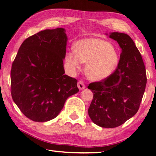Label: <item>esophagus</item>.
<instances>
[{
  "label": "esophagus",
  "mask_w": 156,
  "mask_h": 156,
  "mask_svg": "<svg viewBox=\"0 0 156 156\" xmlns=\"http://www.w3.org/2000/svg\"><path fill=\"white\" fill-rule=\"evenodd\" d=\"M78 87L79 88V90H83L85 87V86L83 83V81L82 80H80L78 82Z\"/></svg>",
  "instance_id": "1"
}]
</instances>
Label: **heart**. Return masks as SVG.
I'll use <instances>...</instances> for the list:
<instances>
[{"mask_svg": "<svg viewBox=\"0 0 156 156\" xmlns=\"http://www.w3.org/2000/svg\"><path fill=\"white\" fill-rule=\"evenodd\" d=\"M120 57L114 46L100 38H85L66 53L65 62L71 72L86 63L85 72L92 80L99 81L112 75L119 65Z\"/></svg>", "mask_w": 156, "mask_h": 156, "instance_id": "1", "label": "heart"}]
</instances>
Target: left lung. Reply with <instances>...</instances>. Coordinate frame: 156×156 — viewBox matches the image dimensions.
Masks as SVG:
<instances>
[{"mask_svg": "<svg viewBox=\"0 0 156 156\" xmlns=\"http://www.w3.org/2000/svg\"><path fill=\"white\" fill-rule=\"evenodd\" d=\"M109 37L122 49L119 65L109 77L87 87L94 93L88 114L96 125L113 128L137 113L147 78L142 57L132 39L118 32L111 33Z\"/></svg>", "mask_w": 156, "mask_h": 156, "instance_id": "left-lung-1", "label": "left lung"}]
</instances>
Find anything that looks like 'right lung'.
Returning <instances> with one entry per match:
<instances>
[{
    "label": "right lung",
    "instance_id": "add662e5",
    "mask_svg": "<svg viewBox=\"0 0 156 156\" xmlns=\"http://www.w3.org/2000/svg\"><path fill=\"white\" fill-rule=\"evenodd\" d=\"M66 42L63 28L41 31L23 42L12 64V97L33 121L56 118L79 91L78 80L64 74Z\"/></svg>",
    "mask_w": 156,
    "mask_h": 156
}]
</instances>
